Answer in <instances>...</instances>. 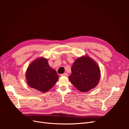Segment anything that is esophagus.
Masks as SVG:
<instances>
[{"mask_svg":"<svg viewBox=\"0 0 129 129\" xmlns=\"http://www.w3.org/2000/svg\"><path fill=\"white\" fill-rule=\"evenodd\" d=\"M61 76H68V74L67 73H63V74H62Z\"/></svg>","mask_w":129,"mask_h":129,"instance_id":"esophagus-1","label":"esophagus"}]
</instances>
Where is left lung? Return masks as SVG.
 Wrapping results in <instances>:
<instances>
[{"instance_id": "8db88e82", "label": "left lung", "mask_w": 129, "mask_h": 129, "mask_svg": "<svg viewBox=\"0 0 129 129\" xmlns=\"http://www.w3.org/2000/svg\"><path fill=\"white\" fill-rule=\"evenodd\" d=\"M70 81L81 92L96 87L101 77L100 69L96 62L88 55L77 58L74 62Z\"/></svg>"}]
</instances>
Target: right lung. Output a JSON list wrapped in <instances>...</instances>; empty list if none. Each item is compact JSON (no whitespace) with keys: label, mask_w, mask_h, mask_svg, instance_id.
I'll list each match as a JSON object with an SVG mask.
<instances>
[{"label":"right lung","mask_w":129,"mask_h":129,"mask_svg":"<svg viewBox=\"0 0 129 129\" xmlns=\"http://www.w3.org/2000/svg\"><path fill=\"white\" fill-rule=\"evenodd\" d=\"M58 75L44 57L34 60L27 68L26 79L31 88L42 92L48 91L58 80Z\"/></svg>","instance_id":"1"}]
</instances>
